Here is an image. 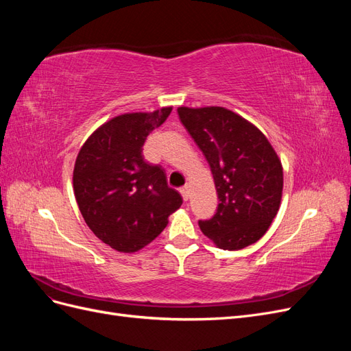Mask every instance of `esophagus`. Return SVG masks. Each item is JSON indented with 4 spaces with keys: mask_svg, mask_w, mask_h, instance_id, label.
Returning <instances> with one entry per match:
<instances>
[{
    "mask_svg": "<svg viewBox=\"0 0 351 351\" xmlns=\"http://www.w3.org/2000/svg\"><path fill=\"white\" fill-rule=\"evenodd\" d=\"M180 193H182L183 199L187 202V200H189V196H190V189H189V186H183V187H180Z\"/></svg>",
    "mask_w": 351,
    "mask_h": 351,
    "instance_id": "esophagus-1",
    "label": "esophagus"
}]
</instances>
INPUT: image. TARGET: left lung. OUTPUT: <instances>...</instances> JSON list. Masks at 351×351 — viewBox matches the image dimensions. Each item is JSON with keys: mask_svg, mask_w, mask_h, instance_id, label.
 <instances>
[{"mask_svg": "<svg viewBox=\"0 0 351 351\" xmlns=\"http://www.w3.org/2000/svg\"><path fill=\"white\" fill-rule=\"evenodd\" d=\"M177 112L205 155L218 193L214 217L199 221L202 232L224 250L256 243L277 215L282 195V167L271 143L222 107H180Z\"/></svg>", "mask_w": 351, "mask_h": 351, "instance_id": "obj_1", "label": "left lung"}]
</instances>
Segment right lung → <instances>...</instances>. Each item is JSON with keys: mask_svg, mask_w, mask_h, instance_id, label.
Wrapping results in <instances>:
<instances>
[{"mask_svg": "<svg viewBox=\"0 0 351 351\" xmlns=\"http://www.w3.org/2000/svg\"><path fill=\"white\" fill-rule=\"evenodd\" d=\"M173 108L115 117L84 142L73 171L74 196L93 234L132 253L155 240L183 204L162 167L142 155L146 137Z\"/></svg>", "mask_w": 351, "mask_h": 351, "instance_id": "1", "label": "right lung"}]
</instances>
